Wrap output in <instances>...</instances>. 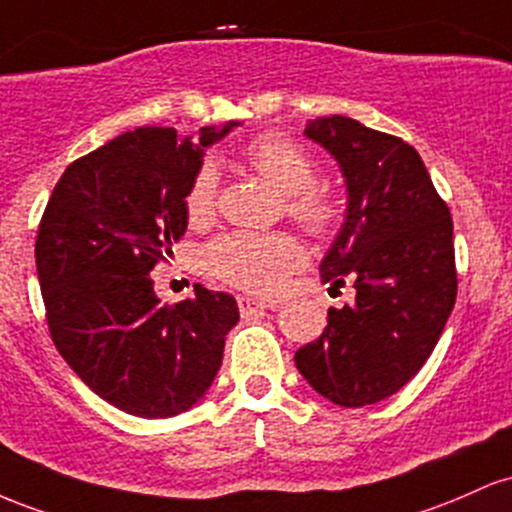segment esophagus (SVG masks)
<instances>
[{
	"mask_svg": "<svg viewBox=\"0 0 512 512\" xmlns=\"http://www.w3.org/2000/svg\"><path fill=\"white\" fill-rule=\"evenodd\" d=\"M237 304H239L241 317H256V314H263L266 309H271V304L268 302L256 300V297H249V295H239Z\"/></svg>",
	"mask_w": 512,
	"mask_h": 512,
	"instance_id": "esophagus-1",
	"label": "esophagus"
}]
</instances>
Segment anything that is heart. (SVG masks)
Listing matches in <instances>:
<instances>
[{
    "instance_id": "b5f03b06",
    "label": "heart",
    "mask_w": 512,
    "mask_h": 512,
    "mask_svg": "<svg viewBox=\"0 0 512 512\" xmlns=\"http://www.w3.org/2000/svg\"><path fill=\"white\" fill-rule=\"evenodd\" d=\"M249 162L263 179L285 193V208L314 234H329L343 217V200L324 183L314 181L312 157L300 142L287 135H261L246 147ZM186 215L195 225L212 220L217 208V169L200 164L186 191ZM304 249L287 232H229L217 237L205 251L210 273L241 290L273 295L287 275L302 266Z\"/></svg>"
}]
</instances>
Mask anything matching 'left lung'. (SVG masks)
Instances as JSON below:
<instances>
[{
	"label": "left lung",
	"instance_id": "8db88e82",
	"mask_svg": "<svg viewBox=\"0 0 512 512\" xmlns=\"http://www.w3.org/2000/svg\"><path fill=\"white\" fill-rule=\"evenodd\" d=\"M304 135L336 159L348 208L319 271L353 283L317 341L295 353L300 375L346 409L399 392L426 365L457 297L452 217L421 154L346 116L314 118Z\"/></svg>",
	"mask_w": 512,
	"mask_h": 512
}]
</instances>
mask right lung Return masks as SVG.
I'll return each mask as SVG.
<instances>
[{
    "label": "right lung",
    "instance_id": "1",
    "mask_svg": "<svg viewBox=\"0 0 512 512\" xmlns=\"http://www.w3.org/2000/svg\"><path fill=\"white\" fill-rule=\"evenodd\" d=\"M137 128L77 159L38 227L36 268L50 336L86 387L140 418L191 409L215 380L237 300L195 285L162 304L149 271L188 227L186 191L205 149L237 128Z\"/></svg>",
    "mask_w": 512,
    "mask_h": 512
}]
</instances>
